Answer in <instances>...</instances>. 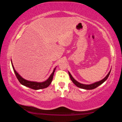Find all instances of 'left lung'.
I'll return each mask as SVG.
<instances>
[{"mask_svg": "<svg viewBox=\"0 0 122 122\" xmlns=\"http://www.w3.org/2000/svg\"><path fill=\"white\" fill-rule=\"evenodd\" d=\"M110 71H111L109 72L108 74L106 76V77L103 78V79L101 80V81L97 82H96V83H94L93 84H89V85H86V84H81V83H78L77 81H76V80L74 79V78L73 77H72L71 74H70L69 73V75L70 76V78H71V81H73V83L75 84L76 86H78V87L81 88L82 89H84L91 90V89H93L97 88V86H99L101 85V84H102L104 81H106V80L108 78L109 75H110Z\"/></svg>", "mask_w": 122, "mask_h": 122, "instance_id": "left-lung-1", "label": "left lung"}]
</instances>
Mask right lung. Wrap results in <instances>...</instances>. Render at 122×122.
<instances>
[{"instance_id":"right-lung-1","label":"right lung","mask_w":122,"mask_h":122,"mask_svg":"<svg viewBox=\"0 0 122 122\" xmlns=\"http://www.w3.org/2000/svg\"><path fill=\"white\" fill-rule=\"evenodd\" d=\"M12 67H13V71H14V73H15L16 77L17 78V79L18 80V81H19V82L22 85H24L26 86H27L28 88H30L32 89H34V90H38V89H42L44 88H46L47 87L50 85V84L51 83V81H52L53 80V75H54V73L55 68L54 69L53 72L51 75V76H49V77L48 78V79L46 80V81L43 82H31V81H27V80H26L24 79L23 78H22L21 76H20L19 74H18L17 72L15 71V69H14V66L12 64Z\"/></svg>"}]
</instances>
